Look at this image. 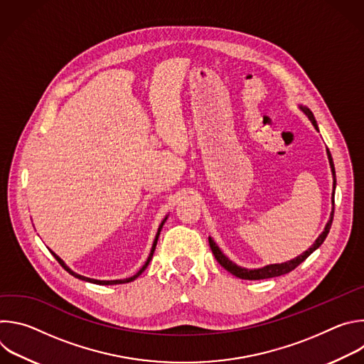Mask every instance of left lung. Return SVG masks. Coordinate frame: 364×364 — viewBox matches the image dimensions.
Instances as JSON below:
<instances>
[{
  "instance_id": "8db88e82",
  "label": "left lung",
  "mask_w": 364,
  "mask_h": 364,
  "mask_svg": "<svg viewBox=\"0 0 364 364\" xmlns=\"http://www.w3.org/2000/svg\"><path fill=\"white\" fill-rule=\"evenodd\" d=\"M299 109L306 115V118L311 121V124L314 125V128L318 131V125H317V121L313 115V112H311L306 107H302L299 105ZM327 155H328V161H330V167H331V173H333V209H331V215H330V220L327 222L323 233L317 237V240L314 242V245L308 247L304 253H301L299 256L291 259V261L288 262H282V264H272V265H267L264 268H257V269H247V268H242V267H237L236 264H233L230 259L228 256L223 255V252L219 249V246L216 245V242L209 237V245H210V249L216 257V261L228 271L230 272L232 275L240 278V279H250V281H256V279H268V278H274V277H281L284 274H288L291 271H294L299 264H302L305 259L313 253L316 249H318L323 242L326 240L328 232H330V228H331V223H333V218H334V190H336V170H334V163H333V159H331V154L327 148Z\"/></svg>"
}]
</instances>
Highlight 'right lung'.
Masks as SVG:
<instances>
[{
	"mask_svg": "<svg viewBox=\"0 0 364 364\" xmlns=\"http://www.w3.org/2000/svg\"><path fill=\"white\" fill-rule=\"evenodd\" d=\"M166 220H167V216H166V219L161 222V225H160V228H159V232H157V235H155V239H154V243H152V247H151V252H149V256H148V259H146V262L144 264V267L134 275V277H131V278H125V279H114V281H99V279H92V278H86V277H82V275H79V274H76V272H73L69 267H66V264L62 261V259L55 253V252H51L53 253V256L56 257V261L70 274V275H73L75 278H79V279H82V281H86V282H92V284H97V285H117V284H127V282H131V281H134V279H136L145 269H146V267H148V264H149V261H151V257H152V255H154V250H155V246H157V240H159V236H160V232H161V229H163V226H164V223H166Z\"/></svg>",
	"mask_w": 364,
	"mask_h": 364,
	"instance_id": "obj_1",
	"label": "right lung"
}]
</instances>
